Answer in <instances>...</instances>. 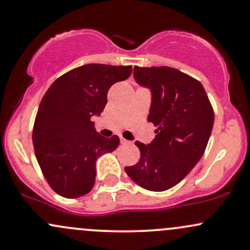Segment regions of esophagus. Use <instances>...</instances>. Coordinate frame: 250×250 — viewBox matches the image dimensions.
<instances>
[{
  "mask_svg": "<svg viewBox=\"0 0 250 250\" xmlns=\"http://www.w3.org/2000/svg\"><path fill=\"white\" fill-rule=\"evenodd\" d=\"M120 141H121V145H127V143H129L128 140L123 139V137H120Z\"/></svg>",
  "mask_w": 250,
  "mask_h": 250,
  "instance_id": "1",
  "label": "esophagus"
}]
</instances>
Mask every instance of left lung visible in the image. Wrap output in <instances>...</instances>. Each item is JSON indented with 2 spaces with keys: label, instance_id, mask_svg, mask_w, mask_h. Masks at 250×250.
I'll use <instances>...</instances> for the list:
<instances>
[{
  "label": "left lung",
  "instance_id": "8db88e82",
  "mask_svg": "<svg viewBox=\"0 0 250 250\" xmlns=\"http://www.w3.org/2000/svg\"><path fill=\"white\" fill-rule=\"evenodd\" d=\"M139 84L151 89L148 121L156 127L150 145L135 142L141 157L125 173L140 187L163 191L181 182L205 154L214 109L194 77L170 67H135Z\"/></svg>",
  "mask_w": 250,
  "mask_h": 250
}]
</instances>
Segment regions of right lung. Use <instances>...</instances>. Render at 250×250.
I'll list each match as a JSON object with an SVG mask.
<instances>
[{
	"instance_id": "right-lung-1",
	"label": "right lung",
	"mask_w": 250,
	"mask_h": 250,
	"mask_svg": "<svg viewBox=\"0 0 250 250\" xmlns=\"http://www.w3.org/2000/svg\"><path fill=\"white\" fill-rule=\"evenodd\" d=\"M131 71V65L90 63L63 74L44 94L34 122L33 145L55 193L75 199L93 189L96 160L115 150L120 139L101 136L91 116L102 113L109 88Z\"/></svg>"
}]
</instances>
